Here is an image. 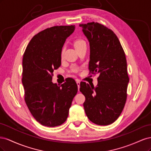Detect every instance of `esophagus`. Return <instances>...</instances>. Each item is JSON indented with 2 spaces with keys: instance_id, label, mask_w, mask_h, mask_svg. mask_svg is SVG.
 <instances>
[{
  "instance_id": "1",
  "label": "esophagus",
  "mask_w": 151,
  "mask_h": 151,
  "mask_svg": "<svg viewBox=\"0 0 151 151\" xmlns=\"http://www.w3.org/2000/svg\"><path fill=\"white\" fill-rule=\"evenodd\" d=\"M76 83H77V86H78V90H79V88H80V81L79 80H77L76 81Z\"/></svg>"
}]
</instances>
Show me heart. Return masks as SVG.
<instances>
[{"instance_id":"b5f03b06","label":"heart","mask_w":151,"mask_h":151,"mask_svg":"<svg viewBox=\"0 0 151 151\" xmlns=\"http://www.w3.org/2000/svg\"><path fill=\"white\" fill-rule=\"evenodd\" d=\"M83 42H85L84 40H77L76 42L74 43V47H76V46H77V45H80L81 43H83ZM63 50H62V52H61V55H62V56L63 55Z\"/></svg>"}]
</instances>
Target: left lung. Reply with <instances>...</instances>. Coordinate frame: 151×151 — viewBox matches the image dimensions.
<instances>
[{"mask_svg":"<svg viewBox=\"0 0 151 151\" xmlns=\"http://www.w3.org/2000/svg\"><path fill=\"white\" fill-rule=\"evenodd\" d=\"M79 26L90 45L89 74H99L95 88L84 82L80 84L86 98L84 110L95 124L108 125L119 117L127 101L129 77L125 54L111 29L94 22Z\"/></svg>","mask_w":151,"mask_h":151,"instance_id":"1","label":"left lung"}]
</instances>
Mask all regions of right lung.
I'll return each mask as SVG.
<instances>
[{
	"label": "right lung",
	"instance_id": "add662e5",
	"mask_svg": "<svg viewBox=\"0 0 151 151\" xmlns=\"http://www.w3.org/2000/svg\"><path fill=\"white\" fill-rule=\"evenodd\" d=\"M75 25L55 26L35 35L22 58V83L24 101L31 115L42 125L54 127L68 115L77 85L73 79L61 86L52 83L53 70L61 65V52Z\"/></svg>",
	"mask_w": 151,
	"mask_h": 151
}]
</instances>
